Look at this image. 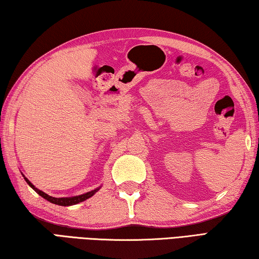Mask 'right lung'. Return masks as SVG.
<instances>
[{
	"label": "right lung",
	"mask_w": 259,
	"mask_h": 259,
	"mask_svg": "<svg viewBox=\"0 0 259 259\" xmlns=\"http://www.w3.org/2000/svg\"><path fill=\"white\" fill-rule=\"evenodd\" d=\"M25 181H26V183L28 184V185L33 188V190L37 193L38 195H41L42 198H45L46 200H48V201H50L51 203H55V204H58V205H72V204H76V203H78V202H82V201H84V200H87V199H89V198H91V196H93L96 192H97L99 188H97V190H94V191H91V192H88V193H85V194H82V195H78V196H74V198H54V196H50V195H48L47 193H45V192H42V191H40V190H37L36 187H35L32 183H30L27 178L25 177Z\"/></svg>",
	"instance_id": "obj_1"
}]
</instances>
